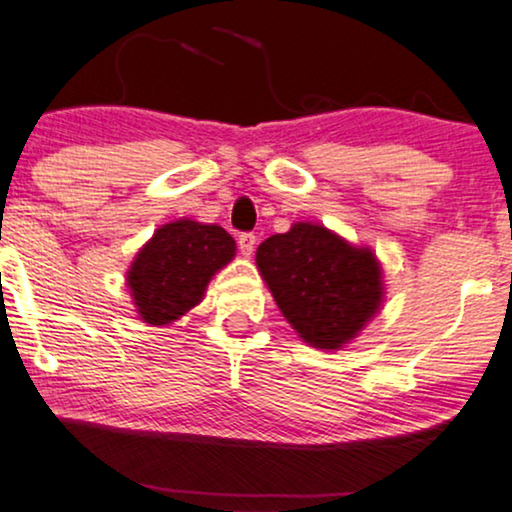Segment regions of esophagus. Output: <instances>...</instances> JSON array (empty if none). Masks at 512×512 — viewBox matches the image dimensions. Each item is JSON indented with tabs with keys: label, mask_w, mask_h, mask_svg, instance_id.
Segmentation results:
<instances>
[{
	"label": "esophagus",
	"mask_w": 512,
	"mask_h": 512,
	"mask_svg": "<svg viewBox=\"0 0 512 512\" xmlns=\"http://www.w3.org/2000/svg\"><path fill=\"white\" fill-rule=\"evenodd\" d=\"M254 244H256V235L254 233H240L237 235V247L244 256H251L254 254Z\"/></svg>",
	"instance_id": "esophagus-1"
}]
</instances>
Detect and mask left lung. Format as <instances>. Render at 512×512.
<instances>
[{
  "instance_id": "8db88e82",
  "label": "left lung",
  "mask_w": 512,
  "mask_h": 512,
  "mask_svg": "<svg viewBox=\"0 0 512 512\" xmlns=\"http://www.w3.org/2000/svg\"><path fill=\"white\" fill-rule=\"evenodd\" d=\"M256 265L275 303L312 347L340 349L363 331L382 305V268L319 223H293L256 251Z\"/></svg>"
}]
</instances>
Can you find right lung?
Here are the masks:
<instances>
[{
    "label": "right lung",
    "mask_w": 512,
    "mask_h": 512,
    "mask_svg": "<svg viewBox=\"0 0 512 512\" xmlns=\"http://www.w3.org/2000/svg\"><path fill=\"white\" fill-rule=\"evenodd\" d=\"M235 256V240L221 226L179 219L160 226L128 270V289L146 324L165 326L205 296L216 272Z\"/></svg>",
    "instance_id": "add662e5"
}]
</instances>
